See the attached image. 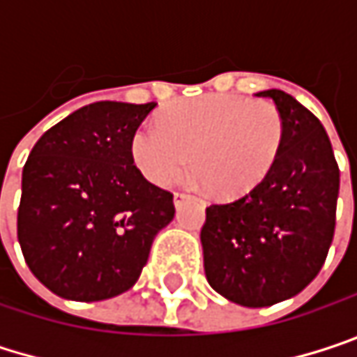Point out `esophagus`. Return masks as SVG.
I'll list each match as a JSON object with an SVG mask.
<instances>
[{"instance_id": "1", "label": "esophagus", "mask_w": 357, "mask_h": 357, "mask_svg": "<svg viewBox=\"0 0 357 357\" xmlns=\"http://www.w3.org/2000/svg\"><path fill=\"white\" fill-rule=\"evenodd\" d=\"M190 198H192V196L185 194V192H176V194H174V204H176V206H181V204L188 202Z\"/></svg>"}]
</instances>
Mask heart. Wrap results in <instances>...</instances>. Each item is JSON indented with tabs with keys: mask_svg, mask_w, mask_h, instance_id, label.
Returning a JSON list of instances; mask_svg holds the SVG:
<instances>
[{
	"mask_svg": "<svg viewBox=\"0 0 357 357\" xmlns=\"http://www.w3.org/2000/svg\"><path fill=\"white\" fill-rule=\"evenodd\" d=\"M283 140V117L268 101L238 95H202L172 103L159 126H142L132 155L157 185L178 179L190 165L219 198H238L271 172Z\"/></svg>",
	"mask_w": 357,
	"mask_h": 357,
	"instance_id": "1",
	"label": "heart"
}]
</instances>
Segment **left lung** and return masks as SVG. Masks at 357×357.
Returning a JSON list of instances; mask_svg holds the SVG:
<instances>
[{
    "instance_id": "1",
    "label": "left lung",
    "mask_w": 357,
    "mask_h": 357,
    "mask_svg": "<svg viewBox=\"0 0 357 357\" xmlns=\"http://www.w3.org/2000/svg\"><path fill=\"white\" fill-rule=\"evenodd\" d=\"M283 117L279 155L248 194L206 206L200 229L208 285L240 306L298 296L322 268L335 234L339 167L314 113L271 89Z\"/></svg>"
}]
</instances>
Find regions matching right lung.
Segmentation results:
<instances>
[{"mask_svg": "<svg viewBox=\"0 0 357 357\" xmlns=\"http://www.w3.org/2000/svg\"><path fill=\"white\" fill-rule=\"evenodd\" d=\"M155 105L91 103L49 128L29 155L18 242L33 275L59 298L99 302L128 291L176 215L174 194L146 181L132 157Z\"/></svg>", "mask_w": 357, "mask_h": 357, "instance_id": "add662e5", "label": "right lung"}]
</instances>
